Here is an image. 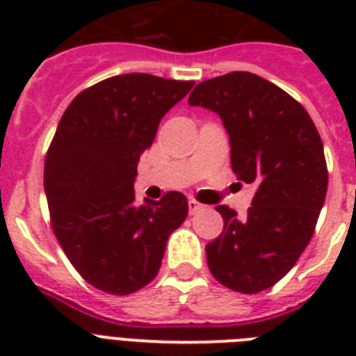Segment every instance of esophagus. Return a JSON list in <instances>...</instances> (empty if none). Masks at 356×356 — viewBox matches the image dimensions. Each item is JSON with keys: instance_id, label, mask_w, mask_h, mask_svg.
<instances>
[{"instance_id": "obj_1", "label": "esophagus", "mask_w": 356, "mask_h": 356, "mask_svg": "<svg viewBox=\"0 0 356 356\" xmlns=\"http://www.w3.org/2000/svg\"><path fill=\"white\" fill-rule=\"evenodd\" d=\"M205 209V205H201L200 201H195V200H190L188 201V211L190 214H197L200 211H203Z\"/></svg>"}]
</instances>
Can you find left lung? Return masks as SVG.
I'll list each match as a JSON object with an SVG mask.
<instances>
[{
    "mask_svg": "<svg viewBox=\"0 0 356 356\" xmlns=\"http://www.w3.org/2000/svg\"><path fill=\"white\" fill-rule=\"evenodd\" d=\"M188 103L222 118L233 172L254 186L245 216L216 207L223 233L207 243L209 270L234 292H262L292 270L314 234L329 183L320 133L290 94L249 72L203 81Z\"/></svg>",
    "mask_w": 356,
    "mask_h": 356,
    "instance_id": "1",
    "label": "left lung"
}]
</instances>
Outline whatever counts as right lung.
<instances>
[{"label":"right lung","mask_w":356,"mask_h":356,"mask_svg":"<svg viewBox=\"0 0 356 356\" xmlns=\"http://www.w3.org/2000/svg\"><path fill=\"white\" fill-rule=\"evenodd\" d=\"M192 86L116 75L77 94L58 122L44 164L53 233L81 277L102 292L127 296L153 281L168 236L186 220L181 192L138 205L133 184L162 116Z\"/></svg>","instance_id":"add662e5"}]
</instances>
